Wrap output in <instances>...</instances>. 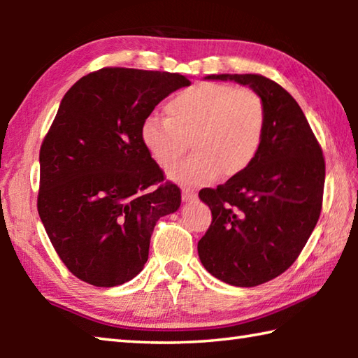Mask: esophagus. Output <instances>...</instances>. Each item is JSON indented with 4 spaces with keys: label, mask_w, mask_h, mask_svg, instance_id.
Masks as SVG:
<instances>
[{
    "label": "esophagus",
    "mask_w": 358,
    "mask_h": 358,
    "mask_svg": "<svg viewBox=\"0 0 358 358\" xmlns=\"http://www.w3.org/2000/svg\"><path fill=\"white\" fill-rule=\"evenodd\" d=\"M181 197H183L185 202L196 201V199H197V192L189 189V187H183V192H181Z\"/></svg>",
    "instance_id": "1"
}]
</instances>
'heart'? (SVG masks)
I'll return each mask as SVG.
<instances>
[{
  "label": "heart",
  "mask_w": 358,
  "mask_h": 358,
  "mask_svg": "<svg viewBox=\"0 0 358 358\" xmlns=\"http://www.w3.org/2000/svg\"><path fill=\"white\" fill-rule=\"evenodd\" d=\"M166 118L151 115L141 141L157 166H173L189 148L194 155L169 171L178 183L202 186L237 177L252 164L264 141L266 110L256 90L227 83H199L173 94Z\"/></svg>",
  "instance_id": "obj_1"
}]
</instances>
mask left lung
Returning a JSON list of instances; mask_svg holds the SVG:
<instances>
[{"label": "left lung", "instance_id": "obj_1", "mask_svg": "<svg viewBox=\"0 0 358 358\" xmlns=\"http://www.w3.org/2000/svg\"><path fill=\"white\" fill-rule=\"evenodd\" d=\"M262 96L266 124L252 164L199 196L211 224L199 240L201 262L217 280L254 287L284 273L300 256L322 210L325 159L296 101L260 74H220Z\"/></svg>", "mask_w": 358, "mask_h": 358}]
</instances>
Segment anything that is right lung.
Returning <instances> with one entry per match:
<instances>
[{
	"instance_id": "right-lung-1",
	"label": "right lung",
	"mask_w": 358,
	"mask_h": 358,
	"mask_svg": "<svg viewBox=\"0 0 358 358\" xmlns=\"http://www.w3.org/2000/svg\"><path fill=\"white\" fill-rule=\"evenodd\" d=\"M189 85L178 72L102 68L64 94L41 145L38 211L78 280L96 287L132 280L157 220L178 210L180 187L145 150L141 126Z\"/></svg>"
}]
</instances>
